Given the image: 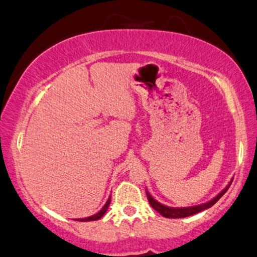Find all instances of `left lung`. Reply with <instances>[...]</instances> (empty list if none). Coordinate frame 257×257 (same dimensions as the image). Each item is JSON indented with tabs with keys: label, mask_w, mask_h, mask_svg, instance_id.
<instances>
[{
	"label": "left lung",
	"mask_w": 257,
	"mask_h": 257,
	"mask_svg": "<svg viewBox=\"0 0 257 257\" xmlns=\"http://www.w3.org/2000/svg\"><path fill=\"white\" fill-rule=\"evenodd\" d=\"M231 183H232V181H231ZM231 183L228 184V186L225 188L224 191L220 192L219 194L215 197V199H212L210 202L201 204V206L189 207V208H169L167 206H163V204H161L160 202H157L156 200H154L152 195L149 194L148 192H146V194H147L148 201H149V203H151V206L154 209H155L157 212H160V214L163 217H167V218H184V217H188V216L197 214V212L203 211V210H206V209L214 206L217 201H218L220 197H222L225 194V193H226L228 187L231 186Z\"/></svg>",
	"instance_id": "obj_1"
}]
</instances>
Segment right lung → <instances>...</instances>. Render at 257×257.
<instances>
[{"mask_svg":"<svg viewBox=\"0 0 257 257\" xmlns=\"http://www.w3.org/2000/svg\"><path fill=\"white\" fill-rule=\"evenodd\" d=\"M109 204H110V197L108 199V201H106V203L104 204V207L102 208L101 210L97 212V214L93 215V216H90V217H87V218H80V219H77V220H79V222H90V220H96V219H100L101 217L105 214V211L108 210Z\"/></svg>","mask_w":257,"mask_h":257,"instance_id":"add662e5","label":"right lung"}]
</instances>
